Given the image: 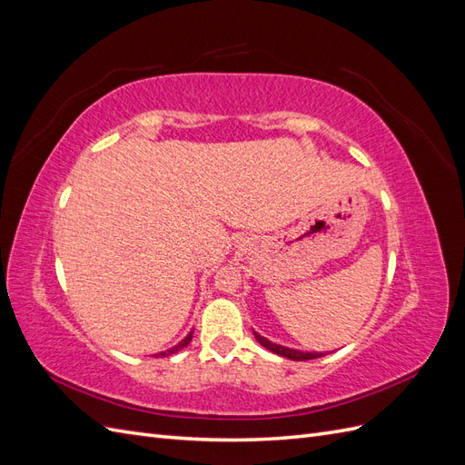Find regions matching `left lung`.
I'll use <instances>...</instances> for the list:
<instances>
[{
    "label": "left lung",
    "instance_id": "left-lung-1",
    "mask_svg": "<svg viewBox=\"0 0 465 465\" xmlns=\"http://www.w3.org/2000/svg\"><path fill=\"white\" fill-rule=\"evenodd\" d=\"M254 335H256V340H258L260 345H263L265 349H270L272 353L281 355V357H287V359H291V361H311V359L322 357L320 353H302V351H294V349H289V347H281V345H277V343H272L270 340H265V337H262V335L256 333V331H254Z\"/></svg>",
    "mask_w": 465,
    "mask_h": 465
}]
</instances>
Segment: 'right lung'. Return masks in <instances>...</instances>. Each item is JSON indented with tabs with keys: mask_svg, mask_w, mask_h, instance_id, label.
I'll use <instances>...</instances> for the list:
<instances>
[{
	"mask_svg": "<svg viewBox=\"0 0 465 465\" xmlns=\"http://www.w3.org/2000/svg\"><path fill=\"white\" fill-rule=\"evenodd\" d=\"M192 333H193V331H190V333H188V335L184 337V340H182V341H180L178 345L171 347V349H168V351H163V353H159V355H161V357H166V355H173V353H178V351H180V349H184V347H186V345H188V343L192 341Z\"/></svg>",
	"mask_w": 465,
	"mask_h": 465,
	"instance_id": "obj_1",
	"label": "right lung"
}]
</instances>
